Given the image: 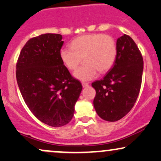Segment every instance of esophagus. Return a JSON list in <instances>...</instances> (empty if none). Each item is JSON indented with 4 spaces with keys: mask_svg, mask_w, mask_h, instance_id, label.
Masks as SVG:
<instances>
[{
    "mask_svg": "<svg viewBox=\"0 0 161 161\" xmlns=\"http://www.w3.org/2000/svg\"><path fill=\"white\" fill-rule=\"evenodd\" d=\"M82 86L83 87H87L89 86V84H86V83H82Z\"/></svg>",
    "mask_w": 161,
    "mask_h": 161,
    "instance_id": "34e87169",
    "label": "esophagus"
}]
</instances>
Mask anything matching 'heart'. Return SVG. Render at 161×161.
Returning <instances> with one entry per match:
<instances>
[{"label":"heart","instance_id":"b5f03b06","mask_svg":"<svg viewBox=\"0 0 161 161\" xmlns=\"http://www.w3.org/2000/svg\"><path fill=\"white\" fill-rule=\"evenodd\" d=\"M117 56V45L112 36L102 33H91L77 37L71 47H63L59 57L66 68L75 70L83 60L84 63L75 71L77 80L87 81L94 79L98 71L104 73L114 65Z\"/></svg>","mask_w":161,"mask_h":161}]
</instances>
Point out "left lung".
<instances>
[{
    "instance_id": "8db88e82",
    "label": "left lung",
    "mask_w": 161,
    "mask_h": 161,
    "mask_svg": "<svg viewBox=\"0 0 161 161\" xmlns=\"http://www.w3.org/2000/svg\"><path fill=\"white\" fill-rule=\"evenodd\" d=\"M117 56L103 79L93 82L95 110L102 119L116 122L135 104L141 87L143 59L134 41L124 34L117 39Z\"/></svg>"
}]
</instances>
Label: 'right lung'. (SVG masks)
<instances>
[{"label":"right lung","mask_w":161,"mask_h":161,"mask_svg":"<svg viewBox=\"0 0 161 161\" xmlns=\"http://www.w3.org/2000/svg\"><path fill=\"white\" fill-rule=\"evenodd\" d=\"M62 36L45 33L27 42L16 65V79L25 104L33 114L51 127L72 119L82 90L59 57Z\"/></svg>","instance_id":"obj_1"}]
</instances>
